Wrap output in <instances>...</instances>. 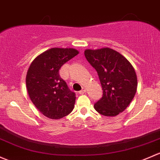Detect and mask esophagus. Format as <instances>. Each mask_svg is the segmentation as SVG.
I'll return each instance as SVG.
<instances>
[{
  "label": "esophagus",
  "instance_id": "34e87169",
  "mask_svg": "<svg viewBox=\"0 0 160 160\" xmlns=\"http://www.w3.org/2000/svg\"><path fill=\"white\" fill-rule=\"evenodd\" d=\"M85 92H86V88H84V87H83V88H82V90H80V91H79V93H80V94H83V93H85Z\"/></svg>",
  "mask_w": 160,
  "mask_h": 160
}]
</instances>
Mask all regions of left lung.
<instances>
[{
	"label": "left lung",
	"mask_w": 160,
	"mask_h": 160,
	"mask_svg": "<svg viewBox=\"0 0 160 160\" xmlns=\"http://www.w3.org/2000/svg\"><path fill=\"white\" fill-rule=\"evenodd\" d=\"M87 61L97 70L102 97L94 104L95 110L106 117H115L127 109L137 89L135 70L129 60L109 48L84 51Z\"/></svg>",
	"instance_id": "1"
}]
</instances>
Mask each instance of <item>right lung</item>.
Listing matches in <instances>:
<instances>
[{"label": "right lung", "instance_id": "add662e5", "mask_svg": "<svg viewBox=\"0 0 160 160\" xmlns=\"http://www.w3.org/2000/svg\"><path fill=\"white\" fill-rule=\"evenodd\" d=\"M78 53L73 48H51L37 57L28 69L26 86L30 98L48 118L58 120L73 110L75 93L60 77L59 70Z\"/></svg>", "mask_w": 160, "mask_h": 160}]
</instances>
